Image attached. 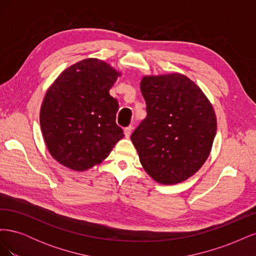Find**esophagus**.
<instances>
[{
    "instance_id": "esophagus-1",
    "label": "esophagus",
    "mask_w": 256,
    "mask_h": 256,
    "mask_svg": "<svg viewBox=\"0 0 256 256\" xmlns=\"http://www.w3.org/2000/svg\"><path fill=\"white\" fill-rule=\"evenodd\" d=\"M131 131H132V126H129V127L125 128V130H124V132H125V136H126V138H129V136H130Z\"/></svg>"
}]
</instances>
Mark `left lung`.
<instances>
[{
    "label": "left lung",
    "mask_w": 256,
    "mask_h": 256,
    "mask_svg": "<svg viewBox=\"0 0 256 256\" xmlns=\"http://www.w3.org/2000/svg\"><path fill=\"white\" fill-rule=\"evenodd\" d=\"M140 85L147 116L131 141L141 164L159 184L187 180L210 154L216 131L212 104L180 72L144 76Z\"/></svg>",
    "instance_id": "obj_1"
}]
</instances>
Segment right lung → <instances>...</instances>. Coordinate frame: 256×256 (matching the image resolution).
Returning <instances> with one entry per match:
<instances>
[{
	"label": "right lung",
	"instance_id": "obj_1",
	"mask_svg": "<svg viewBox=\"0 0 256 256\" xmlns=\"http://www.w3.org/2000/svg\"><path fill=\"white\" fill-rule=\"evenodd\" d=\"M122 72L90 58L66 68L50 85L40 106L46 145L58 164L76 172L98 166L122 138L118 100L110 88Z\"/></svg>",
	"mask_w": 256,
	"mask_h": 256
}]
</instances>
